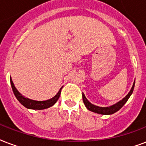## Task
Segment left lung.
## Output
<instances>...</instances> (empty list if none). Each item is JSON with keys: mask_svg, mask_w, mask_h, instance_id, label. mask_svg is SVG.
Listing matches in <instances>:
<instances>
[{"mask_svg": "<svg viewBox=\"0 0 146 146\" xmlns=\"http://www.w3.org/2000/svg\"><path fill=\"white\" fill-rule=\"evenodd\" d=\"M134 86H135V82H134L133 85L132 89H130V91H129V93L127 94L126 97L123 98L121 101L118 102L115 104H113V105L109 107H99L96 106L95 104H92L87 100V98H86L84 94L82 93V99H83L85 106L86 107L88 110H89L90 111H92V112H95V113H100V114H105V115L106 114L107 115L108 114H113V113H114L117 111H119L124 105L125 103L127 102V100L129 99V98L130 97V96L133 93V92Z\"/></svg>", "mask_w": 146, "mask_h": 146, "instance_id": "1", "label": "left lung"}]
</instances>
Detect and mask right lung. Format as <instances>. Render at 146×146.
<instances>
[{
	"mask_svg": "<svg viewBox=\"0 0 146 146\" xmlns=\"http://www.w3.org/2000/svg\"><path fill=\"white\" fill-rule=\"evenodd\" d=\"M10 84H11L13 92V93H14L17 100L24 107H26V108L33 109V110H43V109L48 108L50 107L53 106L59 98L60 96V92H61V89L63 88V86H62L60 89L59 92L57 93V95L54 97H53L52 98H50V99L46 100V101H35V100L29 99L28 98L24 97L23 95L19 93V91L16 89L11 78H10Z\"/></svg>",
	"mask_w": 146,
	"mask_h": 146,
	"instance_id": "add662e5",
	"label": "right lung"
}]
</instances>
